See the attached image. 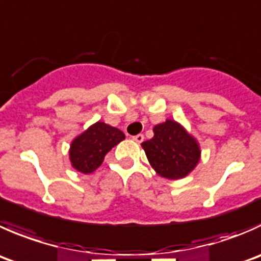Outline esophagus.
Listing matches in <instances>:
<instances>
[{
    "label": "esophagus",
    "instance_id": "1",
    "mask_svg": "<svg viewBox=\"0 0 261 261\" xmlns=\"http://www.w3.org/2000/svg\"><path fill=\"white\" fill-rule=\"evenodd\" d=\"M133 140L136 141V143H141L144 140V135L143 134H138V135L133 136Z\"/></svg>",
    "mask_w": 261,
    "mask_h": 261
}]
</instances>
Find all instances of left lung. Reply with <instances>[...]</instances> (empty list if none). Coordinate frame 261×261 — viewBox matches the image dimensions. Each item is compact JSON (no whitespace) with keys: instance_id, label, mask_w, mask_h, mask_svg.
<instances>
[{"instance_id":"1","label":"left lung","mask_w":261,"mask_h":261,"mask_svg":"<svg viewBox=\"0 0 261 261\" xmlns=\"http://www.w3.org/2000/svg\"><path fill=\"white\" fill-rule=\"evenodd\" d=\"M154 136L141 143L154 171L168 179L187 176L200 159V148L176 121L167 120L153 128Z\"/></svg>"}]
</instances>
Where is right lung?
Instances as JSON below:
<instances>
[{"mask_svg":"<svg viewBox=\"0 0 261 261\" xmlns=\"http://www.w3.org/2000/svg\"><path fill=\"white\" fill-rule=\"evenodd\" d=\"M125 139V134L105 122H97L74 139L70 146L72 167L82 173H92L105 161L113 146Z\"/></svg>","mask_w":261,"mask_h":261,"instance_id":"add662e5","label":"right lung"}]
</instances>
